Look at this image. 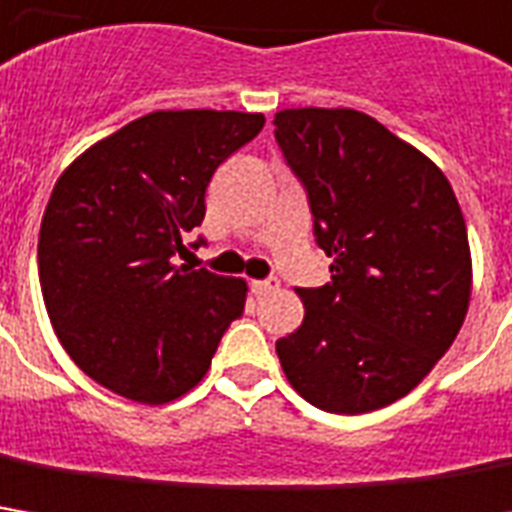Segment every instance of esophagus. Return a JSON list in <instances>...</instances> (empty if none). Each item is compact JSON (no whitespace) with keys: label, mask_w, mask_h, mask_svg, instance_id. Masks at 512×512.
<instances>
[{"label":"esophagus","mask_w":512,"mask_h":512,"mask_svg":"<svg viewBox=\"0 0 512 512\" xmlns=\"http://www.w3.org/2000/svg\"><path fill=\"white\" fill-rule=\"evenodd\" d=\"M250 290H253V296H270V293H276L279 290V281L276 279H264V281H250Z\"/></svg>","instance_id":"1"}]
</instances>
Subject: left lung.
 I'll list each match as a JSON object with an SVG mask.
<instances>
[{
    "mask_svg": "<svg viewBox=\"0 0 512 512\" xmlns=\"http://www.w3.org/2000/svg\"><path fill=\"white\" fill-rule=\"evenodd\" d=\"M273 123L332 256V281L296 290L304 321L276 341L281 369L332 414L389 406L423 383L468 315L471 245L454 188L358 109H281Z\"/></svg>",
    "mask_w": 512,
    "mask_h": 512,
    "instance_id": "1",
    "label": "left lung"
}]
</instances>
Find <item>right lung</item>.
<instances>
[{
    "mask_svg": "<svg viewBox=\"0 0 512 512\" xmlns=\"http://www.w3.org/2000/svg\"><path fill=\"white\" fill-rule=\"evenodd\" d=\"M262 126V112L157 109L61 171L41 216V296L67 355L109 392L183 397L245 310V279L180 259L214 171Z\"/></svg>",
    "mask_w": 512,
    "mask_h": 512,
    "instance_id": "1",
    "label": "right lung"
}]
</instances>
